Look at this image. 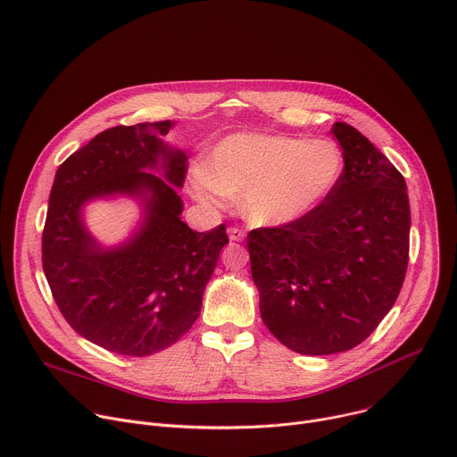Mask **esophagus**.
Wrapping results in <instances>:
<instances>
[{"mask_svg":"<svg viewBox=\"0 0 457 457\" xmlns=\"http://www.w3.org/2000/svg\"><path fill=\"white\" fill-rule=\"evenodd\" d=\"M229 238L233 240V242H242L244 238H245V231L244 229H240V228H229Z\"/></svg>","mask_w":457,"mask_h":457,"instance_id":"1","label":"esophagus"}]
</instances>
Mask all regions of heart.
Instances as JSON below:
<instances>
[{
	"label": "heart",
	"instance_id": "heart-1",
	"mask_svg": "<svg viewBox=\"0 0 457 457\" xmlns=\"http://www.w3.org/2000/svg\"><path fill=\"white\" fill-rule=\"evenodd\" d=\"M345 158L329 138L238 133L207 156L205 171L191 179V193L207 205L239 196L245 219L257 226H287L310 213L341 180Z\"/></svg>",
	"mask_w": 457,
	"mask_h": 457
}]
</instances>
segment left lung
Returning a JSON list of instances; mask_svg holds the SVG:
<instances>
[{
	"mask_svg": "<svg viewBox=\"0 0 457 457\" xmlns=\"http://www.w3.org/2000/svg\"><path fill=\"white\" fill-rule=\"evenodd\" d=\"M345 170L308 217L247 233L261 317L289 350L329 355L355 348L392 310L410 247L406 182L395 165L345 121Z\"/></svg>",
	"mask_w": 457,
	"mask_h": 457,
	"instance_id": "8db88e82",
	"label": "left lung"
}]
</instances>
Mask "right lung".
I'll list each match as a JSON object with an SVG mask.
<instances>
[{"label":"right lung","instance_id":"add662e5","mask_svg":"<svg viewBox=\"0 0 457 457\" xmlns=\"http://www.w3.org/2000/svg\"><path fill=\"white\" fill-rule=\"evenodd\" d=\"M170 120L116 126L74 151L56 171L41 235V262L54 303L87 341L144 357L175 345L200 315L226 226L193 231L180 220L187 154L165 145ZM162 160L168 183L145 174ZM116 192L146 196V220L128 245L102 251L80 222V205Z\"/></svg>","mask_w":457,"mask_h":457}]
</instances>
